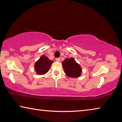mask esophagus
I'll use <instances>...</instances> for the list:
<instances>
[{
    "instance_id": "34e87169",
    "label": "esophagus",
    "mask_w": 122,
    "mask_h": 122,
    "mask_svg": "<svg viewBox=\"0 0 122 122\" xmlns=\"http://www.w3.org/2000/svg\"><path fill=\"white\" fill-rule=\"evenodd\" d=\"M56 61L57 62H60L61 59L59 58V57H58V58H56Z\"/></svg>"
}]
</instances>
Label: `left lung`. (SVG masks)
Segmentation results:
<instances>
[{
    "mask_svg": "<svg viewBox=\"0 0 122 122\" xmlns=\"http://www.w3.org/2000/svg\"><path fill=\"white\" fill-rule=\"evenodd\" d=\"M62 66L66 75L70 77H78L81 75L82 69L80 66L73 57L66 59Z\"/></svg>",
    "mask_w": 122,
    "mask_h": 122,
    "instance_id": "left-lung-1",
    "label": "left lung"
}]
</instances>
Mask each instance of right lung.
Masks as SVG:
<instances>
[{
  "label": "right lung",
  "mask_w": 122,
  "mask_h": 122,
  "mask_svg": "<svg viewBox=\"0 0 122 122\" xmlns=\"http://www.w3.org/2000/svg\"><path fill=\"white\" fill-rule=\"evenodd\" d=\"M53 62L49 60L48 57L42 55L35 64V70L39 75H42L48 72Z\"/></svg>",
  "instance_id": "add662e5"
}]
</instances>
